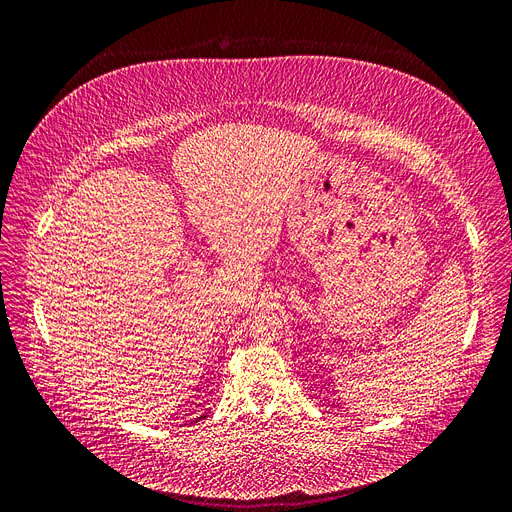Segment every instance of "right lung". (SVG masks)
I'll return each instance as SVG.
<instances>
[{
	"label": "right lung",
	"instance_id": "1",
	"mask_svg": "<svg viewBox=\"0 0 512 512\" xmlns=\"http://www.w3.org/2000/svg\"><path fill=\"white\" fill-rule=\"evenodd\" d=\"M200 418H205V416H198V418H194V421H196V423H198V421H200Z\"/></svg>",
	"mask_w": 512,
	"mask_h": 512
}]
</instances>
